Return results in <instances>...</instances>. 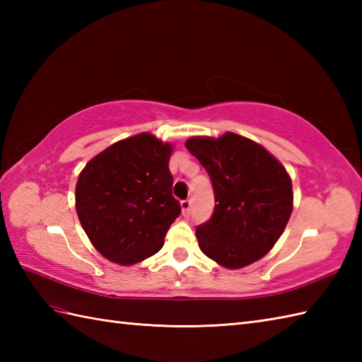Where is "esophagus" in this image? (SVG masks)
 I'll use <instances>...</instances> for the list:
<instances>
[{
	"label": "esophagus",
	"instance_id": "34e87169",
	"mask_svg": "<svg viewBox=\"0 0 362 362\" xmlns=\"http://www.w3.org/2000/svg\"><path fill=\"white\" fill-rule=\"evenodd\" d=\"M180 206H182V213L187 216V214H189L191 211V199H183L180 202Z\"/></svg>",
	"mask_w": 362,
	"mask_h": 362
}]
</instances>
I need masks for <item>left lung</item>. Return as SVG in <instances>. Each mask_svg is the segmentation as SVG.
<instances>
[{
	"instance_id": "obj_1",
	"label": "left lung",
	"mask_w": 362,
	"mask_h": 362,
	"mask_svg": "<svg viewBox=\"0 0 362 362\" xmlns=\"http://www.w3.org/2000/svg\"><path fill=\"white\" fill-rule=\"evenodd\" d=\"M187 149L209 173L214 193L211 218L196 227L199 247L228 269L264 257L292 211L286 169L263 146L232 132L189 138Z\"/></svg>"
}]
</instances>
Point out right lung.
Returning <instances> with one entry per match:
<instances>
[{
  "label": "right lung",
  "mask_w": 362,
  "mask_h": 362,
  "mask_svg": "<svg viewBox=\"0 0 362 362\" xmlns=\"http://www.w3.org/2000/svg\"><path fill=\"white\" fill-rule=\"evenodd\" d=\"M171 146L140 134L91 158L76 185V211L96 250L119 264H135L165 243L180 216L169 171Z\"/></svg>",
  "instance_id": "right-lung-1"
}]
</instances>
